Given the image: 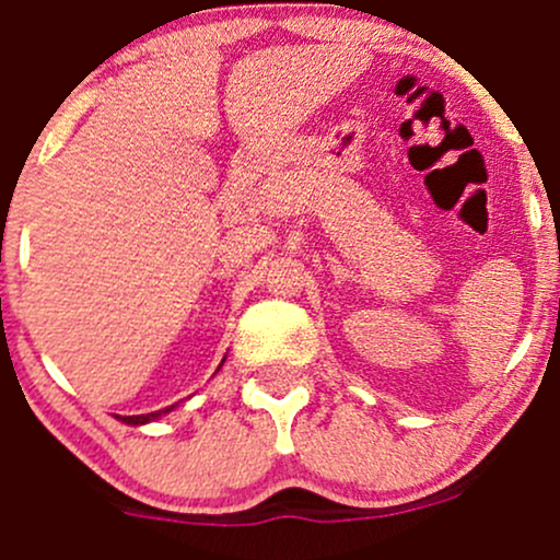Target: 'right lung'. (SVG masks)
Returning a JSON list of instances; mask_svg holds the SVG:
<instances>
[{
	"label": "right lung",
	"mask_w": 560,
	"mask_h": 560,
	"mask_svg": "<svg viewBox=\"0 0 560 560\" xmlns=\"http://www.w3.org/2000/svg\"><path fill=\"white\" fill-rule=\"evenodd\" d=\"M167 411H173V406H167V409H160V411H151V415H132V417H118L121 422H127V425H145V422L151 420H160L162 415H167Z\"/></svg>",
	"instance_id": "add662e5"
}]
</instances>
